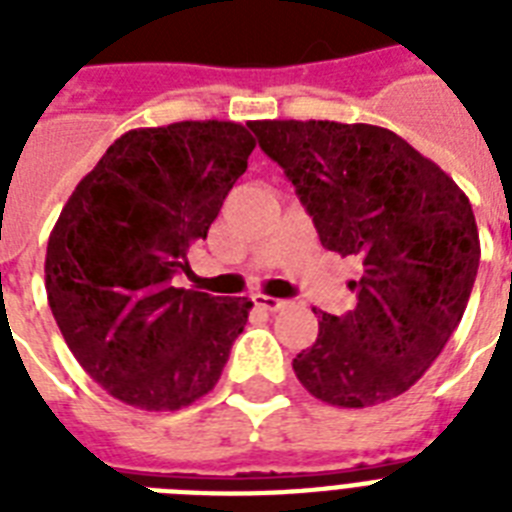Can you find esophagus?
<instances>
[{
	"mask_svg": "<svg viewBox=\"0 0 512 512\" xmlns=\"http://www.w3.org/2000/svg\"><path fill=\"white\" fill-rule=\"evenodd\" d=\"M255 300L257 308H263V311H281V308H287V300H279V297H268V295H255L252 297Z\"/></svg>",
	"mask_w": 512,
	"mask_h": 512,
	"instance_id": "esophagus-1",
	"label": "esophagus"
}]
</instances>
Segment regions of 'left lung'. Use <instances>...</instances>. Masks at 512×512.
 I'll list each match as a JSON object with an SVG mask.
<instances>
[{
    "mask_svg": "<svg viewBox=\"0 0 512 512\" xmlns=\"http://www.w3.org/2000/svg\"><path fill=\"white\" fill-rule=\"evenodd\" d=\"M287 172L321 247L361 260L356 308L319 316L292 361L324 404L364 409L409 390L460 324L481 241L468 196L436 162L374 124L249 122Z\"/></svg>",
    "mask_w": 512,
    "mask_h": 512,
    "instance_id": "left-lung-1",
    "label": "left lung"
}]
</instances>
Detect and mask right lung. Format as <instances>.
<instances>
[{
    "label": "right lung",
    "mask_w": 512,
    "mask_h": 512,
    "mask_svg": "<svg viewBox=\"0 0 512 512\" xmlns=\"http://www.w3.org/2000/svg\"><path fill=\"white\" fill-rule=\"evenodd\" d=\"M252 151L239 122L138 127L68 196L47 241V300L76 361L122 404L175 412L220 380L252 300L172 287V276Z\"/></svg>",
    "instance_id": "1"
}]
</instances>
